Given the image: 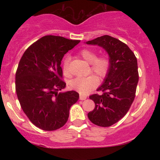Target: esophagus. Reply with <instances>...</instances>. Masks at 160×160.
Wrapping results in <instances>:
<instances>
[{"instance_id":"1","label":"esophagus","mask_w":160,"mask_h":160,"mask_svg":"<svg viewBox=\"0 0 160 160\" xmlns=\"http://www.w3.org/2000/svg\"><path fill=\"white\" fill-rule=\"evenodd\" d=\"M87 98V96H86V95H80V100H85Z\"/></svg>"}]
</instances>
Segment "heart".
<instances>
[{"instance_id":"obj_1","label":"heart","mask_w":160,"mask_h":160,"mask_svg":"<svg viewBox=\"0 0 160 160\" xmlns=\"http://www.w3.org/2000/svg\"><path fill=\"white\" fill-rule=\"evenodd\" d=\"M80 56L88 63L91 64L90 71L96 75L99 78H104L109 71L110 59L105 56L97 57V53L95 51L89 49H82L79 53ZM69 57H66L63 61V71L65 76H70L68 71ZM98 81L96 77L89 76L87 78H78L71 80L70 86L74 90L78 91L80 94H86L94 89L98 86Z\"/></svg>"}]
</instances>
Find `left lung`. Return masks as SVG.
Masks as SVG:
<instances>
[{"label": "left lung", "mask_w": 160, "mask_h": 160, "mask_svg": "<svg viewBox=\"0 0 160 160\" xmlns=\"http://www.w3.org/2000/svg\"><path fill=\"white\" fill-rule=\"evenodd\" d=\"M86 43L102 47L109 56V71L97 89L103 94L89 96L95 107L88 113L92 123L108 127L127 113L135 99L139 78L137 58L126 43L109 35L99 37Z\"/></svg>", "instance_id": "8db88e82"}]
</instances>
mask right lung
<instances>
[{"mask_svg":"<svg viewBox=\"0 0 160 160\" xmlns=\"http://www.w3.org/2000/svg\"><path fill=\"white\" fill-rule=\"evenodd\" d=\"M80 40L47 35L28 48L16 73V92L24 113L37 127L53 131L67 122L71 105L79 99L75 91L65 89L61 62Z\"/></svg>","mask_w":160,"mask_h":160,"instance_id":"right-lung-1","label":"right lung"}]
</instances>
